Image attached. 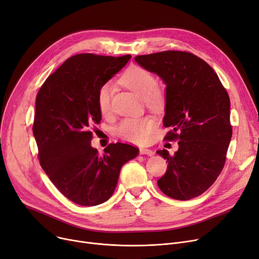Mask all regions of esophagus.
Listing matches in <instances>:
<instances>
[{
	"label": "esophagus",
	"instance_id": "1",
	"mask_svg": "<svg viewBox=\"0 0 259 259\" xmlns=\"http://www.w3.org/2000/svg\"><path fill=\"white\" fill-rule=\"evenodd\" d=\"M140 154H142V155H144V154H146V155H153L154 152L152 150H150V149L141 148L140 149Z\"/></svg>",
	"mask_w": 259,
	"mask_h": 259
}]
</instances>
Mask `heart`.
Here are the masks:
<instances>
[{
    "mask_svg": "<svg viewBox=\"0 0 259 259\" xmlns=\"http://www.w3.org/2000/svg\"><path fill=\"white\" fill-rule=\"evenodd\" d=\"M120 83L133 91L150 105H158L164 98V93L158 85L153 72L142 66L128 67L120 76ZM113 86L109 81L103 83L97 92V104L103 115H109L112 110ZM155 127V120L151 116L126 117L117 125L115 132L127 142L143 144Z\"/></svg>",
    "mask_w": 259,
    "mask_h": 259,
    "instance_id": "obj_1",
    "label": "heart"
}]
</instances>
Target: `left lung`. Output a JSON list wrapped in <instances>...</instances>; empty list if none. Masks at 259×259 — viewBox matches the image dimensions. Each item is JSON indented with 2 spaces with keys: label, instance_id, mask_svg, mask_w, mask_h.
<instances>
[{
  "label": "left lung",
  "instance_id": "obj_1",
  "mask_svg": "<svg viewBox=\"0 0 259 259\" xmlns=\"http://www.w3.org/2000/svg\"><path fill=\"white\" fill-rule=\"evenodd\" d=\"M134 60L166 83L162 124L170 130L164 140L179 142L173 155L157 151L168 161L157 185L171 198H194L207 191L225 166L232 138L229 94L213 68L191 52L167 50Z\"/></svg>",
  "mask_w": 259,
  "mask_h": 259
}]
</instances>
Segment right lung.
I'll list each match as a JSON object with an SVG mask.
<instances>
[{
  "label": "right lung",
  "mask_w": 259,
  "mask_h": 259,
  "mask_svg": "<svg viewBox=\"0 0 259 259\" xmlns=\"http://www.w3.org/2000/svg\"><path fill=\"white\" fill-rule=\"evenodd\" d=\"M130 59V54H75L37 92L32 131L39 165L59 191L77 205L97 206L110 198L122 165L139 154L137 147L122 143L109 144L103 155L90 146V130L102 118L98 89Z\"/></svg>",
  "instance_id": "obj_1"
}]
</instances>
